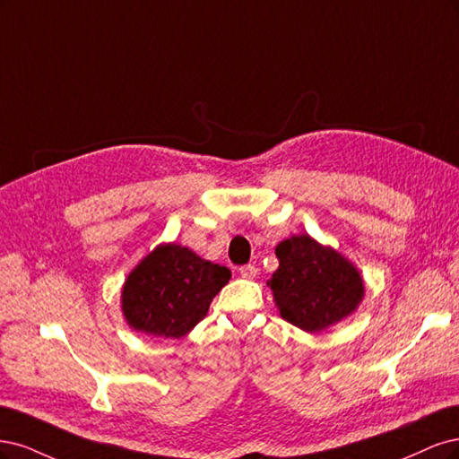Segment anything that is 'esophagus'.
Wrapping results in <instances>:
<instances>
[{
  "instance_id": "obj_1",
  "label": "esophagus",
  "mask_w": 459,
  "mask_h": 459,
  "mask_svg": "<svg viewBox=\"0 0 459 459\" xmlns=\"http://www.w3.org/2000/svg\"><path fill=\"white\" fill-rule=\"evenodd\" d=\"M238 273H240L242 278H255L257 269L254 267V264H242V267L238 269Z\"/></svg>"
}]
</instances>
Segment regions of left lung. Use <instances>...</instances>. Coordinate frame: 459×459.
<instances>
[{
    "instance_id": "8db88e82",
    "label": "left lung",
    "mask_w": 459,
    "mask_h": 459,
    "mask_svg": "<svg viewBox=\"0 0 459 459\" xmlns=\"http://www.w3.org/2000/svg\"><path fill=\"white\" fill-rule=\"evenodd\" d=\"M278 269L267 286L280 316L308 333L326 330L354 313L364 298V280L354 264L333 247L308 234L276 246Z\"/></svg>"
}]
</instances>
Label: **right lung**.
Wrapping results in <instances>:
<instances>
[{
	"label": "right lung",
	"instance_id": "add662e5",
	"mask_svg": "<svg viewBox=\"0 0 459 459\" xmlns=\"http://www.w3.org/2000/svg\"><path fill=\"white\" fill-rule=\"evenodd\" d=\"M230 271L179 244L151 251L126 280L122 310L135 332L179 339L208 315Z\"/></svg>",
	"mask_w": 459,
	"mask_h": 459
}]
</instances>
